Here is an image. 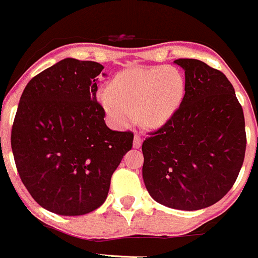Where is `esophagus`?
<instances>
[{
    "label": "esophagus",
    "instance_id": "34e87169",
    "mask_svg": "<svg viewBox=\"0 0 258 258\" xmlns=\"http://www.w3.org/2000/svg\"><path fill=\"white\" fill-rule=\"evenodd\" d=\"M141 145H143V139H141L139 135H135L134 137V148L135 149H140Z\"/></svg>",
    "mask_w": 258,
    "mask_h": 258
}]
</instances>
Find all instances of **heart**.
I'll list each match as a JSON object with an SVG mask.
<instances>
[{
	"instance_id": "obj_1",
	"label": "heart",
	"mask_w": 258,
	"mask_h": 258,
	"mask_svg": "<svg viewBox=\"0 0 258 258\" xmlns=\"http://www.w3.org/2000/svg\"><path fill=\"white\" fill-rule=\"evenodd\" d=\"M184 91V78L177 69L154 66L118 74L96 98L114 126L126 128L136 115L144 128L158 130L177 114Z\"/></svg>"
}]
</instances>
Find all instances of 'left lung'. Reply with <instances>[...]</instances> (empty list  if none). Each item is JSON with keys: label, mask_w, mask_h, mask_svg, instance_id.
Instances as JSON below:
<instances>
[{"label": "left lung", "mask_w": 258, "mask_h": 258, "mask_svg": "<svg viewBox=\"0 0 258 258\" xmlns=\"http://www.w3.org/2000/svg\"><path fill=\"white\" fill-rule=\"evenodd\" d=\"M186 93L177 114L143 144V178L156 202L201 210L228 194L245 153L243 109L227 76L205 62L175 59Z\"/></svg>", "instance_id": "obj_1"}]
</instances>
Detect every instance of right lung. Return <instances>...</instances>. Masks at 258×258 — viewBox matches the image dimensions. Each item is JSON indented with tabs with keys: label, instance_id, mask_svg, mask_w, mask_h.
Masks as SVG:
<instances>
[{
	"label": "right lung",
	"instance_id": "1",
	"mask_svg": "<svg viewBox=\"0 0 258 258\" xmlns=\"http://www.w3.org/2000/svg\"><path fill=\"white\" fill-rule=\"evenodd\" d=\"M102 66L64 58L31 79L11 131L19 175L50 213L79 216L99 208L110 178L132 148V132L113 131L96 102Z\"/></svg>",
	"mask_w": 258,
	"mask_h": 258
}]
</instances>
